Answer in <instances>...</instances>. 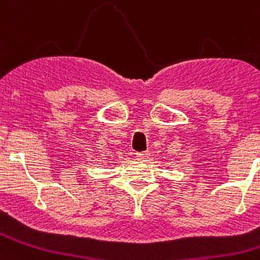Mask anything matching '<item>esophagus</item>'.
Returning a JSON list of instances; mask_svg holds the SVG:
<instances>
[{
    "mask_svg": "<svg viewBox=\"0 0 260 260\" xmlns=\"http://www.w3.org/2000/svg\"><path fill=\"white\" fill-rule=\"evenodd\" d=\"M148 155H150V153H148V152H138L137 153V157L141 158V160H146V158L148 157Z\"/></svg>",
    "mask_w": 260,
    "mask_h": 260,
    "instance_id": "34e87169",
    "label": "esophagus"
}]
</instances>
